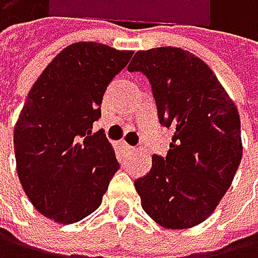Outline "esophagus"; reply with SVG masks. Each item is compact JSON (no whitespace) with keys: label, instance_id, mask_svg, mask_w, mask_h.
Segmentation results:
<instances>
[{"label":"esophagus","instance_id":"1","mask_svg":"<svg viewBox=\"0 0 258 258\" xmlns=\"http://www.w3.org/2000/svg\"><path fill=\"white\" fill-rule=\"evenodd\" d=\"M122 147H123V151H126V152H133L135 151V147L130 146V144H126V143H122Z\"/></svg>","mask_w":258,"mask_h":258}]
</instances>
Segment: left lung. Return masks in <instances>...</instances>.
Segmentation results:
<instances>
[{"label": "left lung", "mask_w": 258, "mask_h": 258, "mask_svg": "<svg viewBox=\"0 0 258 258\" xmlns=\"http://www.w3.org/2000/svg\"><path fill=\"white\" fill-rule=\"evenodd\" d=\"M128 71L147 77L158 120L174 132L166 157L154 155L135 181L141 206L165 228L195 227L213 214L243 157L236 106L209 66L179 47L136 52Z\"/></svg>", "instance_id": "8db88e82"}]
</instances>
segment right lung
Wrapping results in <instances>:
<instances>
[{
    "label": "right lung",
    "mask_w": 258,
    "mask_h": 258,
    "mask_svg": "<svg viewBox=\"0 0 258 258\" xmlns=\"http://www.w3.org/2000/svg\"><path fill=\"white\" fill-rule=\"evenodd\" d=\"M132 50L100 42L63 49L34 82L14 128L17 174L33 206L58 224H74L101 205L118 162L103 130L107 85Z\"/></svg>",
    "instance_id": "add662e5"
}]
</instances>
